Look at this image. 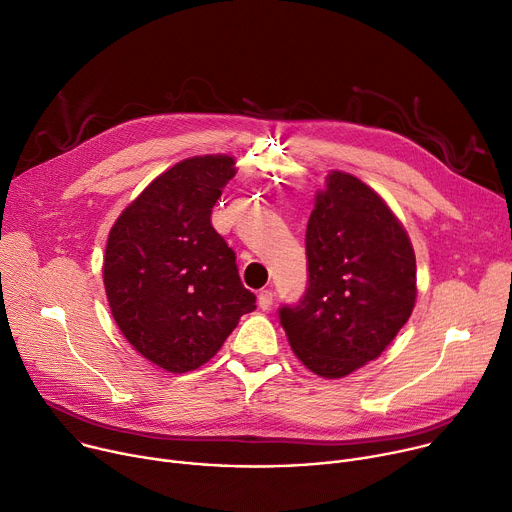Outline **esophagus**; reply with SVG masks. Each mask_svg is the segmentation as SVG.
I'll return each mask as SVG.
<instances>
[{"instance_id": "1", "label": "esophagus", "mask_w": 512, "mask_h": 512, "mask_svg": "<svg viewBox=\"0 0 512 512\" xmlns=\"http://www.w3.org/2000/svg\"><path fill=\"white\" fill-rule=\"evenodd\" d=\"M257 304L261 310H269L273 304V292L271 290H261L257 296Z\"/></svg>"}]
</instances>
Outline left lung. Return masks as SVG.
<instances>
[{
  "instance_id": "1",
  "label": "left lung",
  "mask_w": 512,
  "mask_h": 512,
  "mask_svg": "<svg viewBox=\"0 0 512 512\" xmlns=\"http://www.w3.org/2000/svg\"><path fill=\"white\" fill-rule=\"evenodd\" d=\"M308 286L282 304L296 357L322 378H343L380 357L412 314L416 259L386 202L357 177L329 173L306 228Z\"/></svg>"
}]
</instances>
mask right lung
Wrapping results in <instances>:
<instances>
[{
    "mask_svg": "<svg viewBox=\"0 0 512 512\" xmlns=\"http://www.w3.org/2000/svg\"><path fill=\"white\" fill-rule=\"evenodd\" d=\"M228 155L192 157L161 173L110 230L104 286L128 343L155 365L183 374L204 365L253 312L255 294L210 222L235 177Z\"/></svg>",
    "mask_w": 512,
    "mask_h": 512,
    "instance_id": "right-lung-1",
    "label": "right lung"
}]
</instances>
